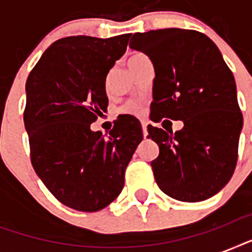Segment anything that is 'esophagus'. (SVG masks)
Instances as JSON below:
<instances>
[{"label": "esophagus", "mask_w": 252, "mask_h": 252, "mask_svg": "<svg viewBox=\"0 0 252 252\" xmlns=\"http://www.w3.org/2000/svg\"><path fill=\"white\" fill-rule=\"evenodd\" d=\"M148 124L149 122H146V120H142L141 122V126H142V132H144V136H148Z\"/></svg>", "instance_id": "obj_1"}]
</instances>
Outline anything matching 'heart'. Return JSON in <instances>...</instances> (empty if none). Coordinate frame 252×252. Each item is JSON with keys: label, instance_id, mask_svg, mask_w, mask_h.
I'll return each mask as SVG.
<instances>
[{"label": "heart", "instance_id": "obj_1", "mask_svg": "<svg viewBox=\"0 0 252 252\" xmlns=\"http://www.w3.org/2000/svg\"><path fill=\"white\" fill-rule=\"evenodd\" d=\"M134 56H140V55H133L132 57ZM124 111H126V112H137L138 107L134 106V104H129V106H126V108H124Z\"/></svg>", "mask_w": 252, "mask_h": 252}]
</instances>
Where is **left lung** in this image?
<instances>
[{
	"label": "left lung",
	"mask_w": 252,
	"mask_h": 252,
	"mask_svg": "<svg viewBox=\"0 0 252 252\" xmlns=\"http://www.w3.org/2000/svg\"><path fill=\"white\" fill-rule=\"evenodd\" d=\"M132 49L153 63V122L182 120L172 133L149 126L159 146L152 161L158 187L172 199L196 203L220 192L234 172L243 118L233 73L213 41L193 30L134 33Z\"/></svg>",
	"instance_id": "8db88e82"
}]
</instances>
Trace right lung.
I'll use <instances>...</instances> for the list:
<instances>
[{"instance_id":"1","label":"right lung","mask_w":252,"mask_h":252,"mask_svg":"<svg viewBox=\"0 0 252 252\" xmlns=\"http://www.w3.org/2000/svg\"><path fill=\"white\" fill-rule=\"evenodd\" d=\"M129 36L63 37L49 45L26 82L25 126L35 172L76 211H100L118 197L144 137L133 116L118 120L107 137L90 129L106 112V77Z\"/></svg>"}]
</instances>
